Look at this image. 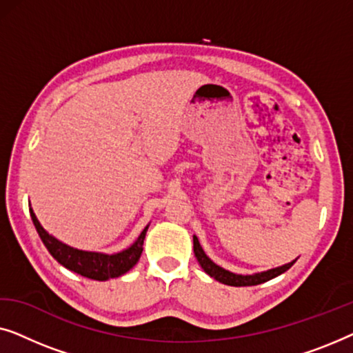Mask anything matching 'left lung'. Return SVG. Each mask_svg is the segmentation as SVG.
Masks as SVG:
<instances>
[{
	"label": "left lung",
	"mask_w": 353,
	"mask_h": 353,
	"mask_svg": "<svg viewBox=\"0 0 353 353\" xmlns=\"http://www.w3.org/2000/svg\"><path fill=\"white\" fill-rule=\"evenodd\" d=\"M192 243H194V255H196L197 262H199V265L202 267V270H204L207 274H210L212 278L216 279V281L228 284V286H255V284H262L265 281H268V279L278 276V274L288 272V270L291 268L294 263H296V260H294V262H291V263L283 265V267H278L273 270H268V272L243 276V274H234V273L228 272V270H223L221 267H219V265H215L214 262H212V260L205 255L204 250H202L199 239H197L196 236H192Z\"/></svg>",
	"instance_id": "obj_1"
}]
</instances>
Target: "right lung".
Masks as SVG:
<instances>
[{
  "label": "right lung",
  "mask_w": 353,
  "mask_h": 353,
  "mask_svg": "<svg viewBox=\"0 0 353 353\" xmlns=\"http://www.w3.org/2000/svg\"><path fill=\"white\" fill-rule=\"evenodd\" d=\"M30 216L33 225H35L37 233L40 236L43 244L46 245V249L50 250V254L54 257L61 265H64L70 272L79 273L81 276L96 279V281H108L110 278H119L123 273H127L132 270L137 262L141 257L143 252V243L144 236H146L148 226L143 230V233L139 234L137 243L130 245L128 249L122 250V252L108 255V254H99V252H86V250H79L70 248L56 238H52L51 234H48L40 221L37 220L35 214L30 209Z\"/></svg>",
  "instance_id": "obj_1"
}]
</instances>
